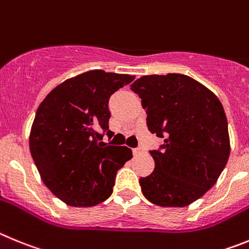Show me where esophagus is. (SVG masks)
Returning <instances> with one entry per match:
<instances>
[{
  "mask_svg": "<svg viewBox=\"0 0 249 249\" xmlns=\"http://www.w3.org/2000/svg\"><path fill=\"white\" fill-rule=\"evenodd\" d=\"M142 152H144L142 147H136V149H134V155H140Z\"/></svg>",
  "mask_w": 249,
  "mask_h": 249,
  "instance_id": "obj_1",
  "label": "esophagus"
}]
</instances>
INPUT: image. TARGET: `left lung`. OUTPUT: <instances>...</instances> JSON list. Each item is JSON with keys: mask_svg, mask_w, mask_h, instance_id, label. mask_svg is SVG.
I'll return each instance as SVG.
<instances>
[{"mask_svg": "<svg viewBox=\"0 0 249 249\" xmlns=\"http://www.w3.org/2000/svg\"><path fill=\"white\" fill-rule=\"evenodd\" d=\"M130 87L150 131L165 138L161 151H150L155 169L140 178L141 191L161 207L191 205L217 182L230 158L222 104L200 82L178 73L144 75Z\"/></svg>", "mask_w": 249, "mask_h": 249, "instance_id": "left-lung-1", "label": "left lung"}]
</instances>
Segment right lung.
I'll use <instances>...</instances> for the list:
<instances>
[{
  "label": "right lung",
  "mask_w": 249,
  "mask_h": 249,
  "mask_svg": "<svg viewBox=\"0 0 249 249\" xmlns=\"http://www.w3.org/2000/svg\"><path fill=\"white\" fill-rule=\"evenodd\" d=\"M134 75L86 71L64 80L39 104L30 133V150L44 185L73 207H90L113 192L116 171L133 158L126 146L103 142L109 130L111 94Z\"/></svg>",
  "instance_id": "1"
}]
</instances>
